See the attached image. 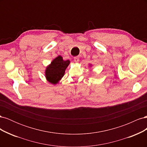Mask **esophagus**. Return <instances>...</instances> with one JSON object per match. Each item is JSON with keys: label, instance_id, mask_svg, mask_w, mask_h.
<instances>
[{"label": "esophagus", "instance_id": "1", "mask_svg": "<svg viewBox=\"0 0 147 147\" xmlns=\"http://www.w3.org/2000/svg\"><path fill=\"white\" fill-rule=\"evenodd\" d=\"M74 61L75 63H78L79 62V57L78 56H76L74 57Z\"/></svg>", "mask_w": 147, "mask_h": 147}]
</instances>
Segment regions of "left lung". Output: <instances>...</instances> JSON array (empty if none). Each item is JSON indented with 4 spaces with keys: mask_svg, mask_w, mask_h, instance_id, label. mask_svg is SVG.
Returning <instances> with one entry per match:
<instances>
[{
    "mask_svg": "<svg viewBox=\"0 0 147 147\" xmlns=\"http://www.w3.org/2000/svg\"><path fill=\"white\" fill-rule=\"evenodd\" d=\"M90 66H91V64H90Z\"/></svg>",
    "mask_w": 147,
    "mask_h": 147,
    "instance_id": "8db88e82",
    "label": "left lung"
}]
</instances>
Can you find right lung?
<instances>
[{
    "instance_id": "1",
    "label": "right lung",
    "mask_w": 147,
    "mask_h": 147,
    "mask_svg": "<svg viewBox=\"0 0 147 147\" xmlns=\"http://www.w3.org/2000/svg\"><path fill=\"white\" fill-rule=\"evenodd\" d=\"M69 64V60H63L61 55L57 56L46 68L45 73L47 81L53 84H56L63 77L65 69Z\"/></svg>"
}]
</instances>
